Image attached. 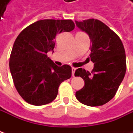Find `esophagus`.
<instances>
[{"label":"esophagus","mask_w":133,"mask_h":133,"mask_svg":"<svg viewBox=\"0 0 133 133\" xmlns=\"http://www.w3.org/2000/svg\"><path fill=\"white\" fill-rule=\"evenodd\" d=\"M76 70V68L75 67H72V76H75V72Z\"/></svg>","instance_id":"34e87169"}]
</instances>
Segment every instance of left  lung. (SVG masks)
Returning a JSON list of instances; mask_svg holds the SVG:
<instances>
[{"label": "left lung", "mask_w": 133, "mask_h": 133, "mask_svg": "<svg viewBox=\"0 0 133 133\" xmlns=\"http://www.w3.org/2000/svg\"><path fill=\"white\" fill-rule=\"evenodd\" d=\"M76 26L89 35L94 63L91 72L84 69L75 70V76L84 81V86L75 92L81 103L90 107L105 104L112 99L124 78L126 55L120 38L106 24L97 19L76 21Z\"/></svg>", "instance_id": "obj_1"}]
</instances>
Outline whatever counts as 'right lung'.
Segmentation results:
<instances>
[{"instance_id": "obj_1", "label": "right lung", "mask_w": 133, "mask_h": 133, "mask_svg": "<svg viewBox=\"0 0 133 133\" xmlns=\"http://www.w3.org/2000/svg\"><path fill=\"white\" fill-rule=\"evenodd\" d=\"M75 28L72 20L45 19L28 26L18 35L9 58L15 87L25 101L35 106L52 102L60 84L72 76L71 66H58L47 57L55 37Z\"/></svg>"}]
</instances>
